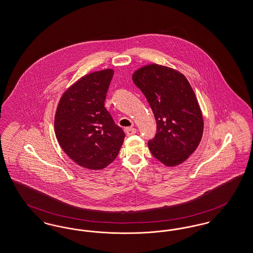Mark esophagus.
Segmentation results:
<instances>
[{"instance_id":"obj_1","label":"esophagus","mask_w":253,"mask_h":253,"mask_svg":"<svg viewBox=\"0 0 253 253\" xmlns=\"http://www.w3.org/2000/svg\"><path fill=\"white\" fill-rule=\"evenodd\" d=\"M124 131H125V133H126L128 136H130V135H132V134H134V133L136 132V129L133 128V127H126V128L124 129Z\"/></svg>"}]
</instances>
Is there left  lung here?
Here are the masks:
<instances>
[{
	"mask_svg": "<svg viewBox=\"0 0 253 253\" xmlns=\"http://www.w3.org/2000/svg\"><path fill=\"white\" fill-rule=\"evenodd\" d=\"M134 84L150 103L156 133L148 142L152 155L168 167L184 162L202 140V110L189 82L176 70L157 64L132 74Z\"/></svg>",
	"mask_w": 253,
	"mask_h": 253,
	"instance_id": "obj_1",
	"label": "left lung"
}]
</instances>
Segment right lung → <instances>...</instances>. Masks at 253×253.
<instances>
[{"instance_id": "obj_1", "label": "right lung", "mask_w": 253, "mask_h": 253, "mask_svg": "<svg viewBox=\"0 0 253 253\" xmlns=\"http://www.w3.org/2000/svg\"><path fill=\"white\" fill-rule=\"evenodd\" d=\"M114 71L91 72L64 92L54 131L67 155L83 168L99 170L118 156L125 133L104 107Z\"/></svg>"}]
</instances>
